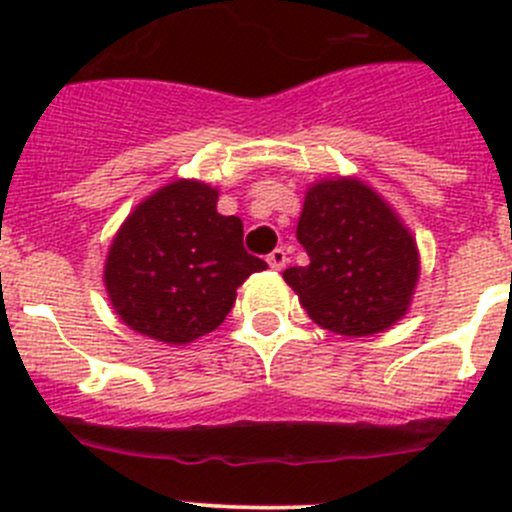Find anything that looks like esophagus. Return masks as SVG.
I'll return each instance as SVG.
<instances>
[{
	"mask_svg": "<svg viewBox=\"0 0 512 512\" xmlns=\"http://www.w3.org/2000/svg\"><path fill=\"white\" fill-rule=\"evenodd\" d=\"M267 265H270L272 270H282V267L287 265V252L282 250V247L272 250L270 255H267Z\"/></svg>",
	"mask_w": 512,
	"mask_h": 512,
	"instance_id": "esophagus-1",
	"label": "esophagus"
}]
</instances>
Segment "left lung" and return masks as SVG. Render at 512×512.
Segmentation results:
<instances>
[{"label": "left lung", "instance_id": "left-lung-1", "mask_svg": "<svg viewBox=\"0 0 512 512\" xmlns=\"http://www.w3.org/2000/svg\"><path fill=\"white\" fill-rule=\"evenodd\" d=\"M297 240L309 262L287 267L282 277L319 327L369 337L404 317L418 280V250L374 190L352 178L312 185Z\"/></svg>", "mask_w": 512, "mask_h": 512}]
</instances>
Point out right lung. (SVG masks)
<instances>
[{
  "instance_id": "add662e5",
  "label": "right lung",
  "mask_w": 512,
  "mask_h": 512,
  "mask_svg": "<svg viewBox=\"0 0 512 512\" xmlns=\"http://www.w3.org/2000/svg\"><path fill=\"white\" fill-rule=\"evenodd\" d=\"M267 262L242 245V220L218 213V190L175 180L143 200L108 250V297L136 332L188 344L223 324L235 292Z\"/></svg>"
}]
</instances>
